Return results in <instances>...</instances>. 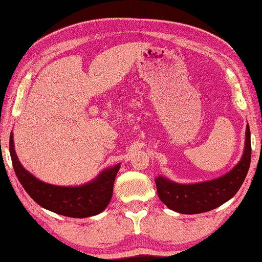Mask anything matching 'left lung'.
Instances as JSON below:
<instances>
[{"label": "left lung", "instance_id": "1", "mask_svg": "<svg viewBox=\"0 0 262 262\" xmlns=\"http://www.w3.org/2000/svg\"><path fill=\"white\" fill-rule=\"evenodd\" d=\"M245 135V148L241 161L224 176L195 184H179L158 176L155 183L161 201L171 210L193 215L215 209L232 199L245 180L251 164V132L248 125Z\"/></svg>", "mask_w": 262, "mask_h": 262}]
</instances>
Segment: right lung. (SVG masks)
Masks as SVG:
<instances>
[{
    "mask_svg": "<svg viewBox=\"0 0 262 262\" xmlns=\"http://www.w3.org/2000/svg\"><path fill=\"white\" fill-rule=\"evenodd\" d=\"M10 156L19 183L39 206L55 214L84 219L100 214L112 199L115 177L120 164L107 167L94 180L81 186H57L43 183L21 165L15 151L14 134H10Z\"/></svg>",
    "mask_w": 262,
    "mask_h": 262,
    "instance_id": "add662e5",
    "label": "right lung"
}]
</instances>
